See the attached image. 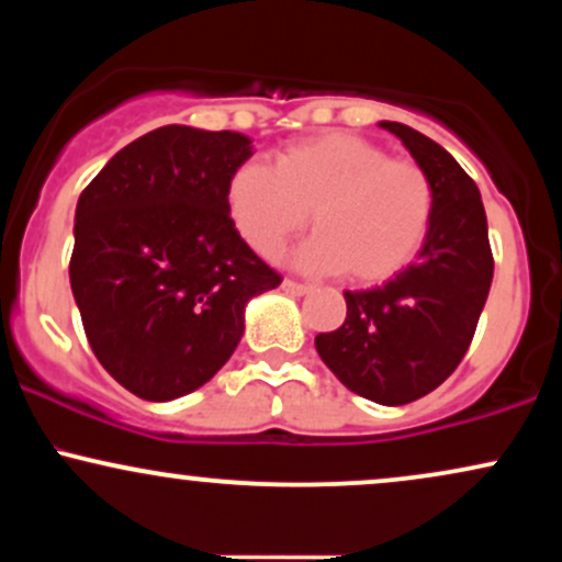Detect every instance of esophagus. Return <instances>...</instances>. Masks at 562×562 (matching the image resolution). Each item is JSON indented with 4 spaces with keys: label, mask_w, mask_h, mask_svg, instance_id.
<instances>
[{
    "label": "esophagus",
    "mask_w": 562,
    "mask_h": 562,
    "mask_svg": "<svg viewBox=\"0 0 562 562\" xmlns=\"http://www.w3.org/2000/svg\"><path fill=\"white\" fill-rule=\"evenodd\" d=\"M282 290H285L288 295H306L312 293V285H301V282H293V280H282Z\"/></svg>",
    "instance_id": "34e87169"
}]
</instances>
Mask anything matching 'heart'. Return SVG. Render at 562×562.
I'll list each match as a JSON object with an SVG mask.
<instances>
[{
  "instance_id": "obj_1",
  "label": "heart",
  "mask_w": 562,
  "mask_h": 562,
  "mask_svg": "<svg viewBox=\"0 0 562 562\" xmlns=\"http://www.w3.org/2000/svg\"><path fill=\"white\" fill-rule=\"evenodd\" d=\"M224 209L245 245L274 259L312 216L317 235L293 254L306 272L383 282L420 254L436 214L423 166L391 158L375 142L344 132L290 142L274 169L245 160L224 182Z\"/></svg>"
}]
</instances>
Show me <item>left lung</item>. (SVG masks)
Instances as JSON below:
<instances>
[{"mask_svg":"<svg viewBox=\"0 0 562 562\" xmlns=\"http://www.w3.org/2000/svg\"><path fill=\"white\" fill-rule=\"evenodd\" d=\"M402 139L436 187V214L415 263L370 290H346V322L314 338L348 391L402 406L447 380L465 357L494 277L481 192L434 139L396 121Z\"/></svg>","mask_w":562,"mask_h":562,"instance_id":"8db88e82","label":"left lung"}]
</instances>
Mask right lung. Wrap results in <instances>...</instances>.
Masks as SVG:
<instances>
[{
  "mask_svg": "<svg viewBox=\"0 0 562 562\" xmlns=\"http://www.w3.org/2000/svg\"><path fill=\"white\" fill-rule=\"evenodd\" d=\"M240 132L169 124L128 142L76 203L70 290L94 357L147 402L187 396L227 364L245 306L282 277L232 227Z\"/></svg>",
  "mask_w": 562,
  "mask_h": 562,
  "instance_id": "right-lung-1",
  "label": "right lung"
}]
</instances>
